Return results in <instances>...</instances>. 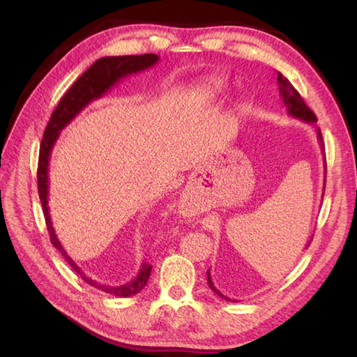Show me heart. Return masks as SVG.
Segmentation results:
<instances>
[{"label":"heart","mask_w":357,"mask_h":357,"mask_svg":"<svg viewBox=\"0 0 357 357\" xmlns=\"http://www.w3.org/2000/svg\"><path fill=\"white\" fill-rule=\"evenodd\" d=\"M225 87V81L221 78H211L206 82H202L199 87V96L204 100H213L219 93L222 92Z\"/></svg>","instance_id":"1"}]
</instances>
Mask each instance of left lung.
Instances as JSON below:
<instances>
[{"label":"left lung","mask_w":357,"mask_h":357,"mask_svg":"<svg viewBox=\"0 0 357 357\" xmlns=\"http://www.w3.org/2000/svg\"><path fill=\"white\" fill-rule=\"evenodd\" d=\"M278 84H279V93H280V98L284 100V104L287 107V112L288 115L296 118V119H301L304 121V123L307 124H314L316 123V115L314 113L310 110L308 105L305 104V101L302 100V96L299 95L298 90H296L291 82L288 81L282 73L278 72ZM316 136L317 139H319V144H321V149L324 150V142H322V135H321V130L319 128H316ZM324 167H327V164H325V153H324ZM327 172V170H325ZM324 190H325V178H324ZM312 242V241H310ZM310 242L307 244V247L310 245ZM207 279H208V287L213 290L218 296H221L222 299L225 301H231L230 298H227V296H224L221 291L218 290V288L213 285V280H211V276H210V270H207Z\"/></svg>","instance_id":"8db88e82"}]
</instances>
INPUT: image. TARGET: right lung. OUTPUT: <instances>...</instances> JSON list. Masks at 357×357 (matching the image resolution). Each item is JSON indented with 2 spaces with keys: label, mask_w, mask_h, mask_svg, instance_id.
<instances>
[{
  "label": "right lung",
  "mask_w": 357,
  "mask_h": 357,
  "mask_svg": "<svg viewBox=\"0 0 357 357\" xmlns=\"http://www.w3.org/2000/svg\"><path fill=\"white\" fill-rule=\"evenodd\" d=\"M159 61V56L155 53H146V55H127V56H104L96 59V61L89 67V69L81 75V77L75 81V84L67 90L66 95L58 102L56 109L53 110L52 116L49 119V124L45 127L44 136L40 147V161H38V193H40V199L43 204V211L45 218V225L50 233V241L53 247H55L59 253L64 256V259L72 265V268L78 273L81 279L92 285L98 290L115 294L118 298H128L139 293L144 287H146L147 280L150 278L151 265L142 262L138 276H136L130 282L119 287H110L96 282L92 278L86 276L77 264L73 262L72 257L67 255L61 242L58 241L55 234V229L52 225V219L49 215V164H50V155L53 146L58 139L59 133L63 128L72 123V119L78 115V113L89 105L92 101L102 98L110 89L115 87L121 79L127 78L128 75L139 73L153 67Z\"/></svg>",
  "instance_id": "obj_1"
}]
</instances>
